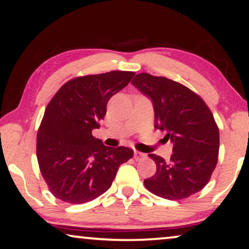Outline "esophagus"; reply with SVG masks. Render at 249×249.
<instances>
[{
    "label": "esophagus",
    "instance_id": "esophagus-1",
    "mask_svg": "<svg viewBox=\"0 0 249 249\" xmlns=\"http://www.w3.org/2000/svg\"><path fill=\"white\" fill-rule=\"evenodd\" d=\"M144 153H142V152H140V151H135L134 152V158H135V160H140L141 158H143L144 157Z\"/></svg>",
    "mask_w": 249,
    "mask_h": 249
}]
</instances>
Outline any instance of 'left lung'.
Segmentation results:
<instances>
[{"mask_svg":"<svg viewBox=\"0 0 249 249\" xmlns=\"http://www.w3.org/2000/svg\"><path fill=\"white\" fill-rule=\"evenodd\" d=\"M132 84L153 102L155 128L173 143L169 161L148 154L157 164L144 185L155 196L182 200L209 182L219 154V128L203 99L191 89L165 77L137 73Z\"/></svg>","mask_w":249,"mask_h":249,"instance_id":"left-lung-1","label":"left lung"}]
</instances>
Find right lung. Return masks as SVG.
Segmentation results:
<instances>
[{
  "label": "right lung",
  "mask_w": 249,
  "mask_h": 249,
  "mask_svg": "<svg viewBox=\"0 0 249 249\" xmlns=\"http://www.w3.org/2000/svg\"><path fill=\"white\" fill-rule=\"evenodd\" d=\"M134 75L114 70L75 77L47 105L36 135V159L57 199L80 205L98 198L110 188L120 165L133 158L131 148L105 146L91 131L101 127L109 98Z\"/></svg>",
  "instance_id": "right-lung-1"
}]
</instances>
